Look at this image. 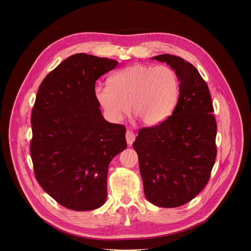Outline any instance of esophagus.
I'll return each mask as SVG.
<instances>
[{
  "instance_id": "34e87169",
  "label": "esophagus",
  "mask_w": 251,
  "mask_h": 251,
  "mask_svg": "<svg viewBox=\"0 0 251 251\" xmlns=\"http://www.w3.org/2000/svg\"><path fill=\"white\" fill-rule=\"evenodd\" d=\"M135 138H136V136L133 131H131V130L126 131V141H127L128 145L131 146L133 144V142L135 141Z\"/></svg>"
}]
</instances>
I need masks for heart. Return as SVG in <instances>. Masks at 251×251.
<instances>
[{
    "label": "heart",
    "instance_id": "b5f03b06",
    "mask_svg": "<svg viewBox=\"0 0 251 251\" xmlns=\"http://www.w3.org/2000/svg\"><path fill=\"white\" fill-rule=\"evenodd\" d=\"M108 83L97 85L94 94L113 122L120 121L131 106L143 124L159 125L174 112L180 96L177 75L167 65L132 64L115 71Z\"/></svg>",
    "mask_w": 251,
    "mask_h": 251
}]
</instances>
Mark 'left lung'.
<instances>
[{"mask_svg": "<svg viewBox=\"0 0 251 251\" xmlns=\"http://www.w3.org/2000/svg\"><path fill=\"white\" fill-rule=\"evenodd\" d=\"M152 58L175 70L180 96L168 119L139 131L133 148L147 200L176 207L192 201L209 180L217 157V122L207 84L192 63L172 54Z\"/></svg>", "mask_w": 251, "mask_h": 251, "instance_id": "left-lung-1", "label": "left lung"}]
</instances>
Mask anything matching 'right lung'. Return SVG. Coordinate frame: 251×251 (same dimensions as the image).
I'll return each instance as SVG.
<instances>
[{"instance_id": "1", "label": "right lung", "mask_w": 251, "mask_h": 251, "mask_svg": "<svg viewBox=\"0 0 251 251\" xmlns=\"http://www.w3.org/2000/svg\"><path fill=\"white\" fill-rule=\"evenodd\" d=\"M117 64L107 57L71 55L46 76L35 97L34 176L66 208L92 210L105 202L109 164L127 147L125 126L103 118L94 94L95 81Z\"/></svg>"}]
</instances>
